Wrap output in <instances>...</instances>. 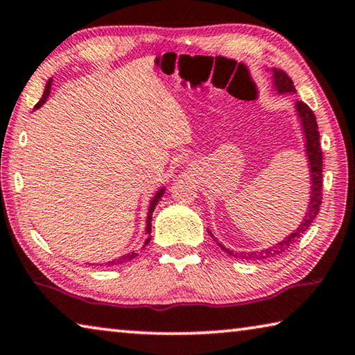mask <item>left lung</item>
Returning a JSON list of instances; mask_svg holds the SVG:
<instances>
[{"label":"left lung","instance_id":"left-lung-1","mask_svg":"<svg viewBox=\"0 0 355 355\" xmlns=\"http://www.w3.org/2000/svg\"><path fill=\"white\" fill-rule=\"evenodd\" d=\"M274 84L275 89L282 94V92H294V84L291 81V78L288 76L284 70H277L274 69ZM300 122H302L304 127V133H305V139H307V156L310 161V172H311V196H310V202H309V209L307 214H305V219L302 220V224L297 227L296 232H293L290 236H286L284 241L272 245V248L264 249L260 252H238V254H233L228 249H225L224 245L219 244V248L224 249L227 254H230L233 257L238 258H244V260H264V258H271L285 252L291 244H294L297 239L307 232V228L311 225V222L315 220L318 216V211H320L321 202H322V150H321V142H320V131H318V123H316V117L313 111L304 103V101H297L296 103Z\"/></svg>","mask_w":355,"mask_h":355}]
</instances>
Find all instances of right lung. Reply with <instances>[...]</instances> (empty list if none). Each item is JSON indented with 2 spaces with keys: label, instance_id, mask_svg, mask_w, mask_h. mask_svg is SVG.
<instances>
[{
  "label": "right lung",
  "instance_id": "obj_1",
  "mask_svg": "<svg viewBox=\"0 0 355 355\" xmlns=\"http://www.w3.org/2000/svg\"><path fill=\"white\" fill-rule=\"evenodd\" d=\"M51 84H53V81H51V80H48V81H46V86H45L44 95H42V98L39 100V103L34 106V110H37V107H40L42 105L45 103V101H46V97H48V94H50ZM163 194H164V188H163V189H159L158 192H156V196L153 197V200L150 202V208H148V214H147V228H146V232L148 233V235H150V232H152V214H153V209L156 208V205H158V202H159L161 197H163ZM148 241H150V236L147 238L146 245L148 244ZM136 255H137L136 252H130V254H127V255L119 257V258H116V260L110 261V263H107V266H114V264H122V263H125V261H130V260H133V258H135Z\"/></svg>",
  "mask_w": 355,
  "mask_h": 355
}]
</instances>
